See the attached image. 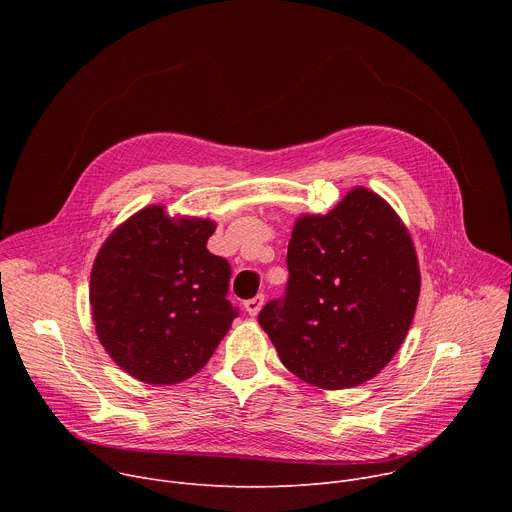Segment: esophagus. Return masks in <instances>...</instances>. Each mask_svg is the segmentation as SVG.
Instances as JSON below:
<instances>
[{
	"label": "esophagus",
	"instance_id": "1",
	"mask_svg": "<svg viewBox=\"0 0 512 512\" xmlns=\"http://www.w3.org/2000/svg\"><path fill=\"white\" fill-rule=\"evenodd\" d=\"M263 304H265V296L259 294V296H255V298H251V300L245 302V310H247L249 316H257L259 310L263 308Z\"/></svg>",
	"mask_w": 512,
	"mask_h": 512
}]
</instances>
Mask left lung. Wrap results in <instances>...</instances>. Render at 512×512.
Here are the masks:
<instances>
[{"instance_id":"8db88e82","label":"left lung","mask_w":512,"mask_h":512,"mask_svg":"<svg viewBox=\"0 0 512 512\" xmlns=\"http://www.w3.org/2000/svg\"><path fill=\"white\" fill-rule=\"evenodd\" d=\"M287 269L285 298L259 314L283 367L328 391L377 377L407 336L421 287L401 216L356 186L330 212L298 216Z\"/></svg>"}]
</instances>
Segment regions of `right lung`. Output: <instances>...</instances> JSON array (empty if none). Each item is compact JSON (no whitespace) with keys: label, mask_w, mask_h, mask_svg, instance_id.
Here are the masks:
<instances>
[{"label":"right lung","mask_w":512,"mask_h":512,"mask_svg":"<svg viewBox=\"0 0 512 512\" xmlns=\"http://www.w3.org/2000/svg\"><path fill=\"white\" fill-rule=\"evenodd\" d=\"M216 223L150 204L99 249L89 302L105 352L148 385L194 377L229 332L231 267L206 249Z\"/></svg>","instance_id":"obj_1"}]
</instances>
